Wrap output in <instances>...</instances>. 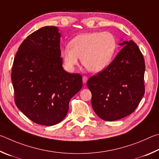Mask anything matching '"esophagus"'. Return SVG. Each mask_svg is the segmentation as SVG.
<instances>
[{"instance_id": "1", "label": "esophagus", "mask_w": 159, "mask_h": 159, "mask_svg": "<svg viewBox=\"0 0 159 159\" xmlns=\"http://www.w3.org/2000/svg\"><path fill=\"white\" fill-rule=\"evenodd\" d=\"M87 80H88V77L87 76H83V77H82L83 83H84V84H85V83H87Z\"/></svg>"}]
</instances>
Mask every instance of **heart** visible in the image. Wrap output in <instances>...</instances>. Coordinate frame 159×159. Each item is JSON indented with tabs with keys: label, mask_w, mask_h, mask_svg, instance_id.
<instances>
[{
	"label": "heart",
	"mask_w": 159,
	"mask_h": 159,
	"mask_svg": "<svg viewBox=\"0 0 159 159\" xmlns=\"http://www.w3.org/2000/svg\"><path fill=\"white\" fill-rule=\"evenodd\" d=\"M117 42L112 33L89 32L78 35L61 50V55L68 68H72L81 58L82 63L89 71L98 72L112 60Z\"/></svg>",
	"instance_id": "b5f03b06"
}]
</instances>
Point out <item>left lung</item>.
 <instances>
[{"instance_id":"left-lung-1","label":"left lung","mask_w":159,"mask_h":159,"mask_svg":"<svg viewBox=\"0 0 159 159\" xmlns=\"http://www.w3.org/2000/svg\"><path fill=\"white\" fill-rule=\"evenodd\" d=\"M125 45L107 68L90 77L94 112L105 121H116L134 112L144 94V57L134 42Z\"/></svg>"}]
</instances>
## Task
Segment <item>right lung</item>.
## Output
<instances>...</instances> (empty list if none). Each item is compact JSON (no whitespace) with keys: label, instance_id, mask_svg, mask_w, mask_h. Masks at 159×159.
<instances>
[{"label":"right lung","instance_id":"obj_1","mask_svg":"<svg viewBox=\"0 0 159 159\" xmlns=\"http://www.w3.org/2000/svg\"><path fill=\"white\" fill-rule=\"evenodd\" d=\"M60 37L55 26L35 30L19 46L12 65L16 107L32 121L43 126L62 121L70 100L82 87L81 75L63 69Z\"/></svg>","mask_w":159,"mask_h":159}]
</instances>
